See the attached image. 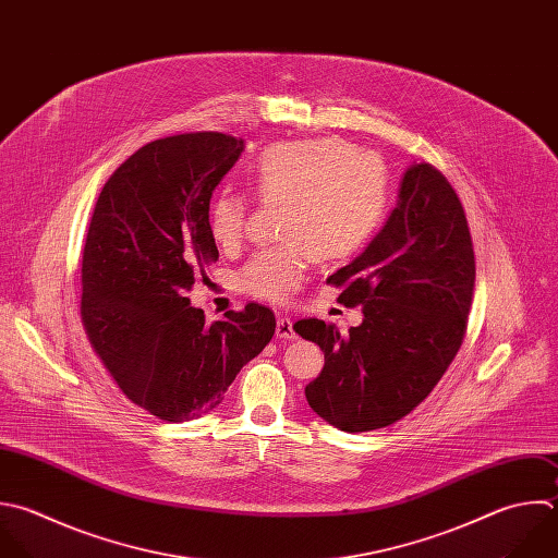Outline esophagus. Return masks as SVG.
Masks as SVG:
<instances>
[{
  "instance_id": "obj_1",
  "label": "esophagus",
  "mask_w": 558,
  "mask_h": 558,
  "mask_svg": "<svg viewBox=\"0 0 558 558\" xmlns=\"http://www.w3.org/2000/svg\"><path fill=\"white\" fill-rule=\"evenodd\" d=\"M275 333H277V338H283V340H292V338L296 336L294 329H292V320L286 318V316H279V318H277V329H275Z\"/></svg>"
}]
</instances>
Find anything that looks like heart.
<instances>
[{"label": "heart", "instance_id": "1", "mask_svg": "<svg viewBox=\"0 0 558 558\" xmlns=\"http://www.w3.org/2000/svg\"><path fill=\"white\" fill-rule=\"evenodd\" d=\"M262 203L279 207L277 246L255 253L238 275L257 299L286 301L305 281L314 257L338 259L355 251L386 207V168L366 150L336 140L268 146L251 168ZM248 203L225 190L209 207V229L220 246L240 242Z\"/></svg>", "mask_w": 558, "mask_h": 558}]
</instances>
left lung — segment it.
Masks as SVG:
<instances>
[{"label":"left lung","instance_id":"1","mask_svg":"<svg viewBox=\"0 0 558 558\" xmlns=\"http://www.w3.org/2000/svg\"><path fill=\"white\" fill-rule=\"evenodd\" d=\"M327 283L342 286L338 301L362 305L364 318L349 336L318 318L294 323L325 353L307 403L349 434L386 427L432 392L464 338L475 257L449 181L412 163L379 233Z\"/></svg>","mask_w":558,"mask_h":558}]
</instances>
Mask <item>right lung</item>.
Here are the masks:
<instances>
[{
	"label": "right lung",
	"instance_id": "right-lung-1",
	"mask_svg": "<svg viewBox=\"0 0 558 558\" xmlns=\"http://www.w3.org/2000/svg\"><path fill=\"white\" fill-rule=\"evenodd\" d=\"M244 150L225 133L157 140L105 183L83 251L81 314L122 388L161 421L211 412L240 368L270 342L272 310L248 303L205 323L185 296L218 262L209 201Z\"/></svg>",
	"mask_w": 558,
	"mask_h": 558
}]
</instances>
